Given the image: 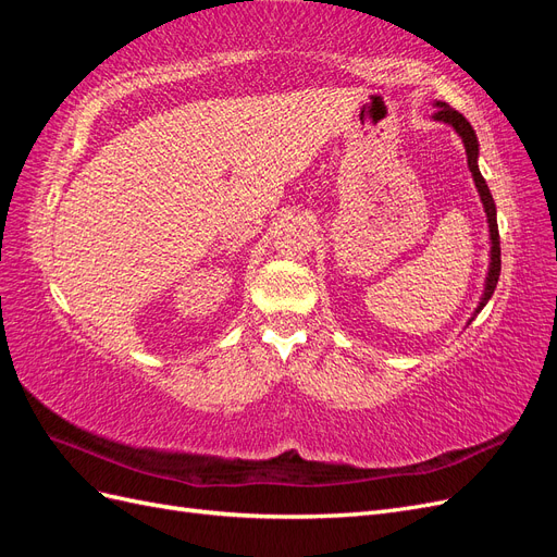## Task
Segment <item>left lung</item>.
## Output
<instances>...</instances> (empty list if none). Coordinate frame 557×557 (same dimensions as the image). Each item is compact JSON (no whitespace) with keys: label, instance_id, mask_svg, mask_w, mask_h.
<instances>
[{"label":"left lung","instance_id":"8db88e82","mask_svg":"<svg viewBox=\"0 0 557 557\" xmlns=\"http://www.w3.org/2000/svg\"><path fill=\"white\" fill-rule=\"evenodd\" d=\"M434 109H436V113L432 115L434 121L453 127L455 134H458V137L462 139V144H465L467 164H469L471 178H474V185H476L479 197H481V205H483V211H485V223H487V237H491V262H487V274H485V281H483V293H481L479 305H476L474 313H471V318L467 320V325H469L471 320H474V318L481 313V309L487 305V299L493 297V293H495V288H497V281H499L502 260H499L497 209H495V199H493V195H491V188H487L485 178H483L481 172H479V139H476L474 127L469 125V121H467V117H465L462 113L450 109L446 102H440V99H436V102H434Z\"/></svg>","mask_w":557,"mask_h":557}]
</instances>
